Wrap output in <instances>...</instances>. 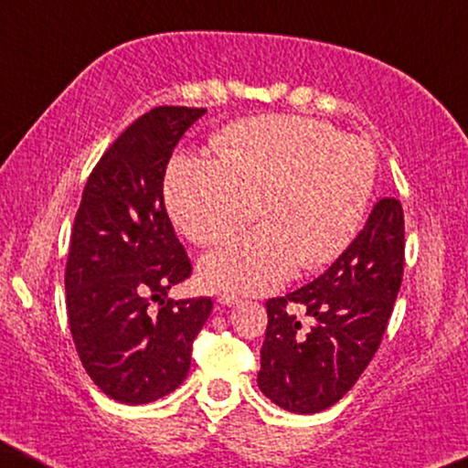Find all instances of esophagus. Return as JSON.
<instances>
[{
	"instance_id": "34e87169",
	"label": "esophagus",
	"mask_w": 468,
	"mask_h": 468,
	"mask_svg": "<svg viewBox=\"0 0 468 468\" xmlns=\"http://www.w3.org/2000/svg\"><path fill=\"white\" fill-rule=\"evenodd\" d=\"M218 303H220L222 306H235L239 303V298H238V295H233V293H220V295H218Z\"/></svg>"
}]
</instances>
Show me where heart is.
Masks as SVG:
<instances>
[{"label":"heart","mask_w":468,"mask_h":468,"mask_svg":"<svg viewBox=\"0 0 468 468\" xmlns=\"http://www.w3.org/2000/svg\"><path fill=\"white\" fill-rule=\"evenodd\" d=\"M220 157L179 155L165 175V200L179 229L214 246L200 263L209 287L270 292L303 268H322L352 244L376 183V151L311 116L271 114L235 122L216 138Z\"/></svg>","instance_id":"obj_1"}]
</instances>
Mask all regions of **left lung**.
<instances>
[{"instance_id":"left-lung-1","label":"left lung","mask_w":468,"mask_h":468,"mask_svg":"<svg viewBox=\"0 0 468 468\" xmlns=\"http://www.w3.org/2000/svg\"><path fill=\"white\" fill-rule=\"evenodd\" d=\"M404 209L378 200L365 229L309 285L270 298L257 382L298 415L336 404L380 347L404 276ZM298 312L303 318H295Z\"/></svg>"}]
</instances>
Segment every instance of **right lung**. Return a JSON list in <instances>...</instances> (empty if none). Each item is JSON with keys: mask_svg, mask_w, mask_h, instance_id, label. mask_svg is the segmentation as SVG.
Listing matches in <instances>:
<instances>
[{"mask_svg": "<svg viewBox=\"0 0 468 468\" xmlns=\"http://www.w3.org/2000/svg\"><path fill=\"white\" fill-rule=\"evenodd\" d=\"M205 108L159 105L129 125L88 176L70 233L67 313L81 365L108 398L149 404L190 371L211 298L170 300L192 263L164 205L181 135Z\"/></svg>", "mask_w": 468, "mask_h": 468, "instance_id": "add662e5", "label": "right lung"}]
</instances>
